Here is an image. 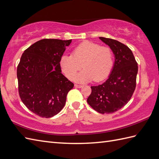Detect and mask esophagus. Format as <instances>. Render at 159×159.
Here are the masks:
<instances>
[{"mask_svg":"<svg viewBox=\"0 0 159 159\" xmlns=\"http://www.w3.org/2000/svg\"><path fill=\"white\" fill-rule=\"evenodd\" d=\"M75 88H82L83 86H82V85H77V84H75Z\"/></svg>","mask_w":159,"mask_h":159,"instance_id":"esophagus-1","label":"esophagus"}]
</instances>
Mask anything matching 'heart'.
Here are the masks:
<instances>
[{
  "label": "heart",
  "mask_w": 159,
  "mask_h": 159,
  "mask_svg": "<svg viewBox=\"0 0 159 159\" xmlns=\"http://www.w3.org/2000/svg\"><path fill=\"white\" fill-rule=\"evenodd\" d=\"M114 63V55L109 46H100L90 41H85L73 49L72 55L61 57L60 66L68 79L73 80L82 65L84 70L75 81L86 83L94 80L100 82L109 75Z\"/></svg>",
  "instance_id": "1"
}]
</instances>
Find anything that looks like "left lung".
<instances>
[{
	"mask_svg": "<svg viewBox=\"0 0 159 159\" xmlns=\"http://www.w3.org/2000/svg\"><path fill=\"white\" fill-rule=\"evenodd\" d=\"M112 49L115 56L113 69L108 79L96 86L87 99L92 108L100 113H113L129 102L135 88L138 63L127 46L111 38L99 37Z\"/></svg>",
	"mask_w": 159,
	"mask_h": 159,
	"instance_id": "obj_1",
	"label": "left lung"
}]
</instances>
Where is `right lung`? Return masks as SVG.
<instances>
[{"label":"right lung","mask_w":159,"mask_h":159,"mask_svg":"<svg viewBox=\"0 0 159 159\" xmlns=\"http://www.w3.org/2000/svg\"><path fill=\"white\" fill-rule=\"evenodd\" d=\"M71 40L43 39L27 48L17 66L19 94L28 109L49 118L63 109L73 84L61 73L60 59Z\"/></svg>","instance_id":"add662e5"}]
</instances>
